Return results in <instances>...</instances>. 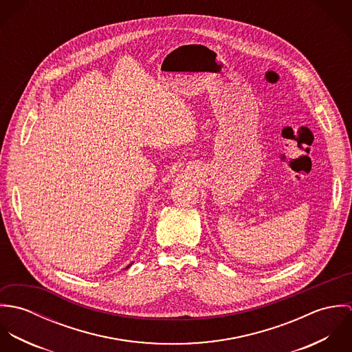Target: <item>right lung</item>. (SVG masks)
I'll list each match as a JSON object with an SVG mask.
<instances>
[{"label": "right lung", "instance_id": "add662e5", "mask_svg": "<svg viewBox=\"0 0 352 352\" xmlns=\"http://www.w3.org/2000/svg\"><path fill=\"white\" fill-rule=\"evenodd\" d=\"M129 267H130V265H129ZM129 267H127V268H129Z\"/></svg>", "mask_w": 352, "mask_h": 352}]
</instances>
